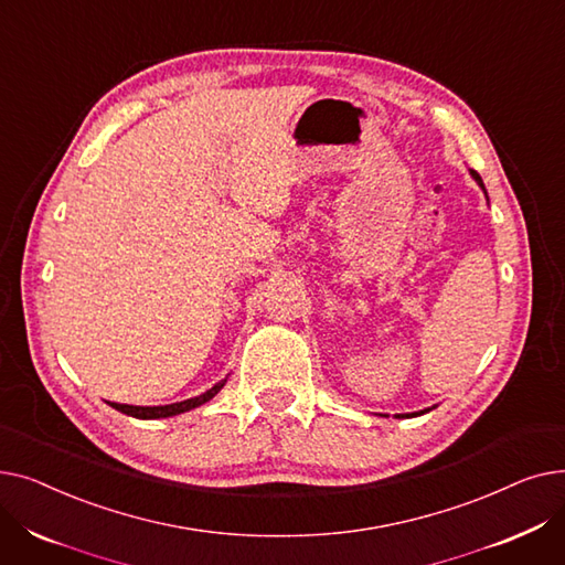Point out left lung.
I'll return each instance as SVG.
<instances>
[{"instance_id":"left-lung-1","label":"left lung","mask_w":565,"mask_h":565,"mask_svg":"<svg viewBox=\"0 0 565 565\" xmlns=\"http://www.w3.org/2000/svg\"><path fill=\"white\" fill-rule=\"evenodd\" d=\"M471 175H473V178H477V183H479V185L483 188V192H486V185H483V181H481V175H479L477 171H473V169H471ZM422 414H424V412H422ZM407 417H409V414H407Z\"/></svg>"}]
</instances>
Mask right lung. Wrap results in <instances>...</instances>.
<instances>
[{
  "instance_id": "add662e5",
  "label": "right lung",
  "mask_w": 565,
  "mask_h": 565,
  "mask_svg": "<svg viewBox=\"0 0 565 565\" xmlns=\"http://www.w3.org/2000/svg\"><path fill=\"white\" fill-rule=\"evenodd\" d=\"M224 382H217L215 387L207 390L205 394L196 396V398H188V401H181V403H171V405H158V407H141V405H121V403H109L114 409L128 414V417H135V419H164V417H173V414H181V412H188L192 407H199L203 403L211 401L222 387Z\"/></svg>"
}]
</instances>
